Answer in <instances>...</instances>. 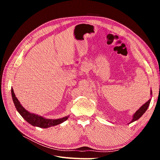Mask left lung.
Instances as JSON below:
<instances>
[{
	"mask_svg": "<svg viewBox=\"0 0 160 160\" xmlns=\"http://www.w3.org/2000/svg\"><path fill=\"white\" fill-rule=\"evenodd\" d=\"M150 94L152 95V91H151V92H150ZM150 102H151V99H149L146 103L143 104L141 108H140L138 111H136V112H135V113L133 114V119H132V120L131 121V122H129V123H132V122H135V121H137L138 119H139L140 118L142 117V116L143 115V114L147 111L148 108L149 107Z\"/></svg>",
	"mask_w": 160,
	"mask_h": 160,
	"instance_id": "8db88e82",
	"label": "left lung"
}]
</instances>
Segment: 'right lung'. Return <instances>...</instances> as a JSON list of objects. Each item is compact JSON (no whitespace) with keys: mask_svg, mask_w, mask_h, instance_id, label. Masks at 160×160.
<instances>
[{"mask_svg":"<svg viewBox=\"0 0 160 160\" xmlns=\"http://www.w3.org/2000/svg\"><path fill=\"white\" fill-rule=\"evenodd\" d=\"M11 94L13 103L18 112L20 113V115L23 118V119H25V120H26L28 123H29L31 125H33V126H36L41 128H48L52 126H55V125H57L61 124L69 118V116H66V117L59 119H46L42 117L41 115H38L35 113H30L29 111H27L24 108L21 104V103L19 102V101L16 98L12 88H11Z\"/></svg>","mask_w":160,"mask_h":160,"instance_id":"right-lung-1","label":"right lung"}]
</instances>
